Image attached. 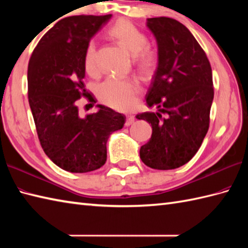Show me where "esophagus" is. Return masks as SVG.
<instances>
[{"label": "esophagus", "instance_id": "34e87169", "mask_svg": "<svg viewBox=\"0 0 248 248\" xmlns=\"http://www.w3.org/2000/svg\"><path fill=\"white\" fill-rule=\"evenodd\" d=\"M134 120H135L134 116L128 115V116H127V120H125V125H127V127H129V125H131V124H132L134 123Z\"/></svg>", "mask_w": 248, "mask_h": 248}]
</instances>
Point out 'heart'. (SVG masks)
<instances>
[{
    "instance_id": "b5f03b06",
    "label": "heart",
    "mask_w": 248,
    "mask_h": 248,
    "mask_svg": "<svg viewBox=\"0 0 248 248\" xmlns=\"http://www.w3.org/2000/svg\"><path fill=\"white\" fill-rule=\"evenodd\" d=\"M109 36L124 46L133 56V62L141 75L148 76L154 72L157 57L155 52L147 46L146 35L127 20H119L108 31ZM84 66L87 72L96 70V43H88ZM140 86L138 82L129 78H108L98 86V96L103 103L115 109L129 110L138 104Z\"/></svg>"
}]
</instances>
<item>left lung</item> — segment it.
<instances>
[{
    "mask_svg": "<svg viewBox=\"0 0 248 248\" xmlns=\"http://www.w3.org/2000/svg\"><path fill=\"white\" fill-rule=\"evenodd\" d=\"M157 45V67L146 102L157 110L136 115L152 127L140 147L147 166L167 170L192 159L208 132L214 97L212 69L204 51L186 26L166 18H148Z\"/></svg>",
    "mask_w": 248,
    "mask_h": 248,
    "instance_id": "left-lung-1",
    "label": "left lung"
}]
</instances>
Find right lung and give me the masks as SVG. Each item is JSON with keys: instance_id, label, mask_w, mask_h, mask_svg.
<instances>
[{"instance_id": "obj_1", "label": "right lung", "mask_w": 248, "mask_h": 248, "mask_svg": "<svg viewBox=\"0 0 248 248\" xmlns=\"http://www.w3.org/2000/svg\"><path fill=\"white\" fill-rule=\"evenodd\" d=\"M112 15L72 16L60 20L39 40L28 68V94L45 154L70 172L96 170L107 162L109 135L123 129L124 115L102 104L80 117L76 102L86 93L84 55L89 41ZM89 96H87V94Z\"/></svg>"}]
</instances>
